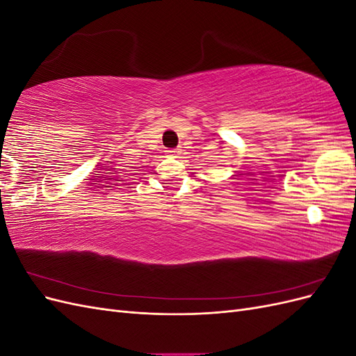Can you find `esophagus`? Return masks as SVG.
Instances as JSON below:
<instances>
[{
	"label": "esophagus",
	"instance_id": "34e87169",
	"mask_svg": "<svg viewBox=\"0 0 356 356\" xmlns=\"http://www.w3.org/2000/svg\"><path fill=\"white\" fill-rule=\"evenodd\" d=\"M179 152H178V149H166V154L168 156H177Z\"/></svg>",
	"mask_w": 356,
	"mask_h": 356
}]
</instances>
